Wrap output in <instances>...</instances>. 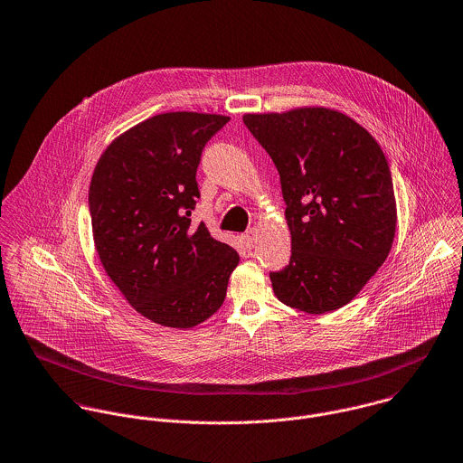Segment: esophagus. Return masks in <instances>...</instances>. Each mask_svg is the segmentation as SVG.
Masks as SVG:
<instances>
[{
  "mask_svg": "<svg viewBox=\"0 0 463 463\" xmlns=\"http://www.w3.org/2000/svg\"><path fill=\"white\" fill-rule=\"evenodd\" d=\"M242 241H244V244H246L248 250H253L255 244H257V233H255V230H248V232L242 235Z\"/></svg>",
  "mask_w": 463,
  "mask_h": 463,
  "instance_id": "34e87169",
  "label": "esophagus"
}]
</instances>
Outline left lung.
Segmentation results:
<instances>
[{"label": "left lung", "instance_id": "8db88e82", "mask_svg": "<svg viewBox=\"0 0 463 463\" xmlns=\"http://www.w3.org/2000/svg\"><path fill=\"white\" fill-rule=\"evenodd\" d=\"M242 119L272 158L287 204L292 253L285 269L269 274L276 298L307 314L347 305L392 248L387 156L371 133L330 109Z\"/></svg>", "mask_w": 463, "mask_h": 463}]
</instances>
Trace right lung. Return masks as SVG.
<instances>
[{
	"label": "right lung",
	"mask_w": 463,
	"mask_h": 463,
	"mask_svg": "<svg viewBox=\"0 0 463 463\" xmlns=\"http://www.w3.org/2000/svg\"><path fill=\"white\" fill-rule=\"evenodd\" d=\"M230 118L169 112L116 138L99 158L89 212L107 274L133 308L169 328L215 314L237 251L193 224L201 153Z\"/></svg>",
	"instance_id": "1"
}]
</instances>
